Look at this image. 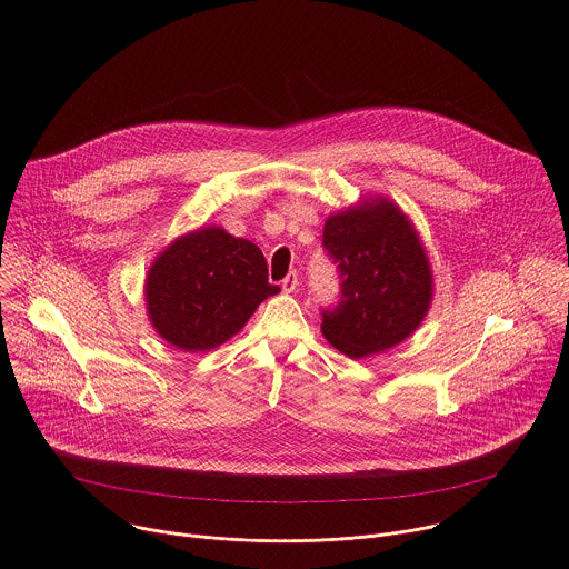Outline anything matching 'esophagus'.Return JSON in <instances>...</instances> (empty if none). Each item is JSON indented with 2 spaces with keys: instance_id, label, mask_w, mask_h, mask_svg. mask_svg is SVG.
<instances>
[{
  "instance_id": "obj_1",
  "label": "esophagus",
  "mask_w": 569,
  "mask_h": 569,
  "mask_svg": "<svg viewBox=\"0 0 569 569\" xmlns=\"http://www.w3.org/2000/svg\"><path fill=\"white\" fill-rule=\"evenodd\" d=\"M297 286H299V274L292 270V272H288V277L281 281V288H283V292H295L297 290Z\"/></svg>"
}]
</instances>
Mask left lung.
Returning a JSON list of instances; mask_svg holds the SVG:
<instances>
[{
	"instance_id": "left-lung-1",
	"label": "left lung",
	"mask_w": 569,
	"mask_h": 569,
	"mask_svg": "<svg viewBox=\"0 0 569 569\" xmlns=\"http://www.w3.org/2000/svg\"><path fill=\"white\" fill-rule=\"evenodd\" d=\"M323 248L339 266L341 301L321 332L350 359L386 352L426 319L435 277L412 219L388 197H361L326 219Z\"/></svg>"
}]
</instances>
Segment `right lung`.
I'll list each match as a JSON object with an SVG mask.
<instances>
[{
	"instance_id": "obj_1",
	"label": "right lung",
	"mask_w": 569,
	"mask_h": 569,
	"mask_svg": "<svg viewBox=\"0 0 569 569\" xmlns=\"http://www.w3.org/2000/svg\"><path fill=\"white\" fill-rule=\"evenodd\" d=\"M279 290L268 281L259 246L221 226L177 237L154 257L143 283L148 321L183 352L219 348Z\"/></svg>"
}]
</instances>
